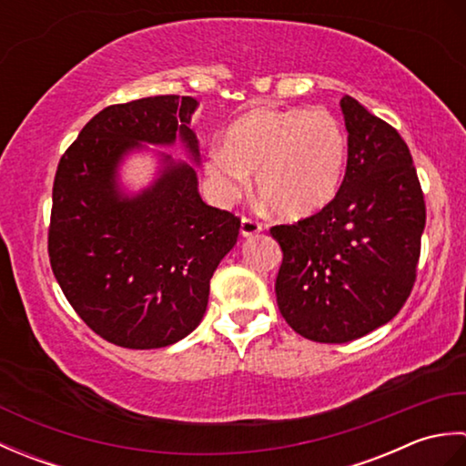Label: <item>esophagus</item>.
<instances>
[{
	"instance_id": "esophagus-1",
	"label": "esophagus",
	"mask_w": 466,
	"mask_h": 466,
	"mask_svg": "<svg viewBox=\"0 0 466 466\" xmlns=\"http://www.w3.org/2000/svg\"><path fill=\"white\" fill-rule=\"evenodd\" d=\"M240 232H242V236L248 238V236H256L258 232H262V224L252 216H244L242 224H240Z\"/></svg>"
}]
</instances>
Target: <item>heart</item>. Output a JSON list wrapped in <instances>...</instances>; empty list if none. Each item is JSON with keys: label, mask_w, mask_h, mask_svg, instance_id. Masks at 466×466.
I'll use <instances>...</instances> for the list:
<instances>
[{"label": "heart", "mask_w": 466, "mask_h": 466, "mask_svg": "<svg viewBox=\"0 0 466 466\" xmlns=\"http://www.w3.org/2000/svg\"><path fill=\"white\" fill-rule=\"evenodd\" d=\"M349 134L329 110H254L208 154L206 176L218 200H236L256 174V192L284 220H300L329 206L349 166Z\"/></svg>", "instance_id": "1"}]
</instances>
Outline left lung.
Returning a JSON list of instances; mask_svg holds the SVG:
<instances>
[{"mask_svg": "<svg viewBox=\"0 0 466 466\" xmlns=\"http://www.w3.org/2000/svg\"><path fill=\"white\" fill-rule=\"evenodd\" d=\"M349 166L334 200L270 234L282 248L276 302L294 332L340 344L392 320L417 280L427 206L407 142L342 97Z\"/></svg>", "mask_w": 466, "mask_h": 466, "instance_id": "obj_1", "label": "left lung"}]
</instances>
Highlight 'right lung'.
Listing matches in <instances>:
<instances>
[{"label":"right lung","instance_id":"add662e5","mask_svg":"<svg viewBox=\"0 0 466 466\" xmlns=\"http://www.w3.org/2000/svg\"><path fill=\"white\" fill-rule=\"evenodd\" d=\"M200 102L154 96L107 106L59 157L47 230L49 264L76 314L116 346L162 349L190 334L208 306L212 274L240 234V218L202 202L196 172L167 160L150 190L116 192V166L137 142L172 144Z\"/></svg>","mask_w":466,"mask_h":466}]
</instances>
